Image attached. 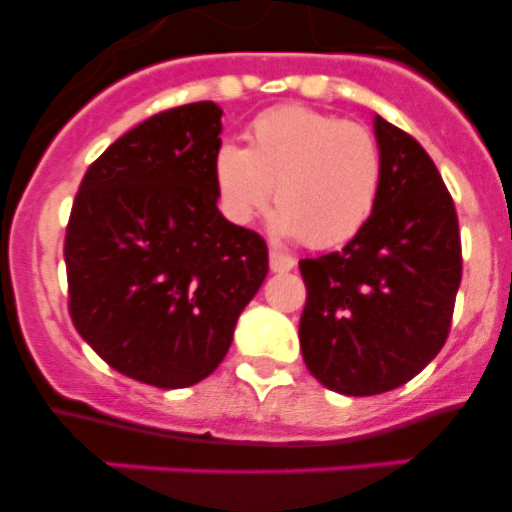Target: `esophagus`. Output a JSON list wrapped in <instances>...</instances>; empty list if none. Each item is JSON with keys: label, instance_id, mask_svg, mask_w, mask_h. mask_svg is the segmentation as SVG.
Segmentation results:
<instances>
[{"label": "esophagus", "instance_id": "obj_1", "mask_svg": "<svg viewBox=\"0 0 512 512\" xmlns=\"http://www.w3.org/2000/svg\"><path fill=\"white\" fill-rule=\"evenodd\" d=\"M294 264H297V261H294L292 256H289V253L276 251V248H271V251H269V269L276 271V274H284V271H292Z\"/></svg>", "mask_w": 512, "mask_h": 512}]
</instances>
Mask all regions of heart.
Wrapping results in <instances>:
<instances>
[{"label": "heart", "mask_w": 512, "mask_h": 512, "mask_svg": "<svg viewBox=\"0 0 512 512\" xmlns=\"http://www.w3.org/2000/svg\"><path fill=\"white\" fill-rule=\"evenodd\" d=\"M246 142L220 144L213 157L220 205L233 223L256 218L274 187L279 231L307 246H340L363 231L383 182L381 142L368 126L284 103L248 124Z\"/></svg>", "instance_id": "1"}]
</instances>
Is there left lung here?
I'll use <instances>...</instances> for the list:
<instances>
[{"label": "left lung", "instance_id": "obj_1", "mask_svg": "<svg viewBox=\"0 0 512 512\" xmlns=\"http://www.w3.org/2000/svg\"><path fill=\"white\" fill-rule=\"evenodd\" d=\"M381 195L342 248L299 261L302 358L330 391L375 396L411 381L449 337L462 281L454 200L419 142L375 116Z\"/></svg>", "mask_w": 512, "mask_h": 512}]
</instances>
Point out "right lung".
Returning <instances> with one entry per match:
<instances>
[{
	"label": "right lung",
	"mask_w": 512,
	"mask_h": 512,
	"mask_svg": "<svg viewBox=\"0 0 512 512\" xmlns=\"http://www.w3.org/2000/svg\"><path fill=\"white\" fill-rule=\"evenodd\" d=\"M220 116L198 101L126 131L88 167L65 228L75 330L111 368L157 388L218 368L269 271L264 238L215 205Z\"/></svg>",
	"instance_id": "add662e5"
}]
</instances>
